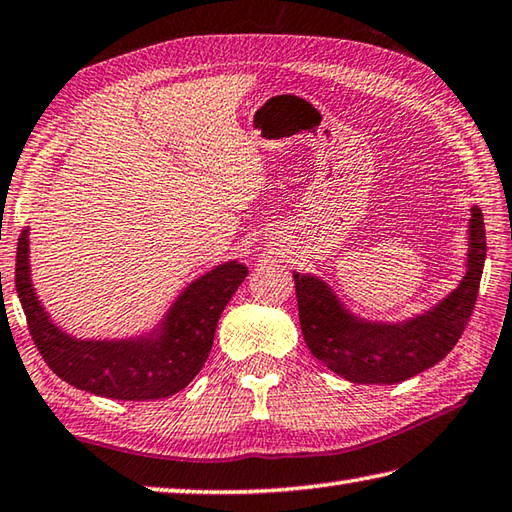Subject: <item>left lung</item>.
I'll return each instance as SVG.
<instances>
[{"mask_svg":"<svg viewBox=\"0 0 512 512\" xmlns=\"http://www.w3.org/2000/svg\"><path fill=\"white\" fill-rule=\"evenodd\" d=\"M470 211L464 281L437 307L406 323L361 321L323 281L294 272L303 339L316 359L352 383H399L439 363L466 330L484 272V216L479 207Z\"/></svg>","mask_w":512,"mask_h":512,"instance_id":"left-lung-1","label":"left lung"}]
</instances>
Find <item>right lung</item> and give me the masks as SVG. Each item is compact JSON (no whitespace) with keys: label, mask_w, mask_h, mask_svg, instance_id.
I'll use <instances>...</instances> for the list:
<instances>
[{"label":"right lung","mask_w":512,"mask_h":512,"mask_svg":"<svg viewBox=\"0 0 512 512\" xmlns=\"http://www.w3.org/2000/svg\"><path fill=\"white\" fill-rule=\"evenodd\" d=\"M247 267L231 260L191 283L147 339L80 341L48 321L28 267V229L17 240L15 287L35 347L62 381L120 401L165 399L200 372L214 345L218 318L245 281Z\"/></svg>","instance_id":"add662e5"}]
</instances>
